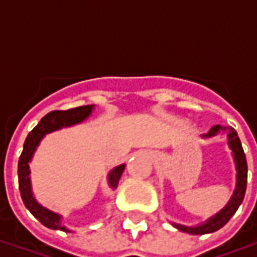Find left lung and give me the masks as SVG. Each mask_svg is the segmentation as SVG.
I'll return each mask as SVG.
<instances>
[{
	"instance_id": "1",
	"label": "left lung",
	"mask_w": 257,
	"mask_h": 257,
	"mask_svg": "<svg viewBox=\"0 0 257 257\" xmlns=\"http://www.w3.org/2000/svg\"><path fill=\"white\" fill-rule=\"evenodd\" d=\"M227 132L228 136V146L231 149L232 154H234V161L237 165V186L234 190L231 199L228 201V204L223 208V209L216 213L213 217H210L209 220H206L204 224H199L197 227H186L182 224H176L173 223V226L176 227L178 230L183 232H189V234H208V232L217 231L219 228L226 224L227 221L230 220L232 215L237 212L238 206L241 205L245 197V191H246V182H248V165H246V158H245V153H243L242 145L241 140L238 138L237 131L231 126L228 128H221L220 125H215L213 128H210V131L206 135H202V138H212L219 132Z\"/></svg>"
}]
</instances>
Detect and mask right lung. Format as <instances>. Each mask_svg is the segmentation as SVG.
Wrapping results in <instances>:
<instances>
[{
	"mask_svg": "<svg viewBox=\"0 0 257 257\" xmlns=\"http://www.w3.org/2000/svg\"><path fill=\"white\" fill-rule=\"evenodd\" d=\"M92 110H93V106H79L74 107V108H68V110H55V111L48 112L36 128L29 134V136L26 138L23 151L20 154L19 164H18L20 195H22V199H23V204L26 205V208L30 210L33 216L36 219H38L48 228L68 231L66 227L60 224V219H62L60 215L53 213L51 210H48L47 208H42L41 205L37 202L36 198L33 197L30 178H29V175H30L29 162L31 161L37 146L40 145V142L45 135L52 132V131H56V129L63 128V126H70V125L84 121L85 118L89 117ZM123 169H125V165H119V167L114 168L108 175V183H110L112 189H115L118 186V182H119V178L122 175Z\"/></svg>",
	"mask_w": 257,
	"mask_h": 257,
	"instance_id": "add662e5",
	"label": "right lung"
}]
</instances>
